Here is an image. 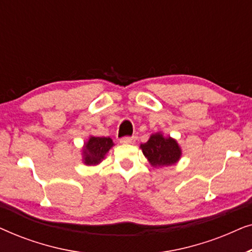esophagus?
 I'll return each mask as SVG.
<instances>
[{"instance_id":"1","label":"esophagus","mask_w":252,"mask_h":252,"mask_svg":"<svg viewBox=\"0 0 252 252\" xmlns=\"http://www.w3.org/2000/svg\"><path fill=\"white\" fill-rule=\"evenodd\" d=\"M134 137H129V136H125V137H123V139H120V143H123V144H130V143H133L134 142Z\"/></svg>"}]
</instances>
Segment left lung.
Listing matches in <instances>:
<instances>
[{
  "instance_id": "left-lung-1",
  "label": "left lung",
  "mask_w": 252,
  "mask_h": 252,
  "mask_svg": "<svg viewBox=\"0 0 252 252\" xmlns=\"http://www.w3.org/2000/svg\"><path fill=\"white\" fill-rule=\"evenodd\" d=\"M141 150L151 166L155 168L175 165L182 156L181 147L171 136H164L161 132L151 134L146 143L141 144Z\"/></svg>"
}]
</instances>
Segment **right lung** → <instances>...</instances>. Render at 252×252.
<instances>
[{"label": "right lung", "mask_w": 252, "mask_h": 252, "mask_svg": "<svg viewBox=\"0 0 252 252\" xmlns=\"http://www.w3.org/2000/svg\"><path fill=\"white\" fill-rule=\"evenodd\" d=\"M113 147V141L111 137H99L89 136L87 142L84 143L81 149L82 163L87 166H95L102 163L106 154Z\"/></svg>", "instance_id": "add662e5"}]
</instances>
